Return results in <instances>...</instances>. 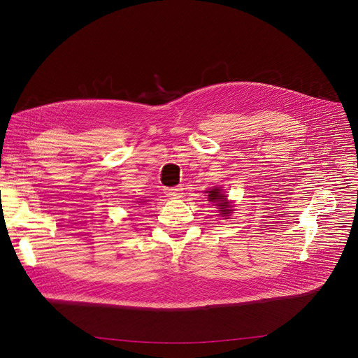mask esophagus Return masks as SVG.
Wrapping results in <instances>:
<instances>
[{"label": "esophagus", "mask_w": 358, "mask_h": 358, "mask_svg": "<svg viewBox=\"0 0 358 358\" xmlns=\"http://www.w3.org/2000/svg\"><path fill=\"white\" fill-rule=\"evenodd\" d=\"M184 189L181 185H177V187H168V189L164 190V193L168 196V197H174V199H178L181 197L184 193Z\"/></svg>", "instance_id": "1"}]
</instances>
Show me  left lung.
<instances>
[{
	"label": "left lung",
	"mask_w": 358,
	"mask_h": 358,
	"mask_svg": "<svg viewBox=\"0 0 358 358\" xmlns=\"http://www.w3.org/2000/svg\"><path fill=\"white\" fill-rule=\"evenodd\" d=\"M206 193H209L208 200L212 201L213 206H216V208H217V213H219L222 217L228 219L229 213H232V210H234V209H232V208H234L232 201H228V199H227L228 196L223 194L222 190L219 189V187H215V189H212L210 192H206Z\"/></svg>",
	"instance_id": "left-lung-1"
}]
</instances>
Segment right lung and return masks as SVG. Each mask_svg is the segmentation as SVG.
Segmentation results:
<instances>
[{"label": "right lung", "mask_w": 358, "mask_h": 358, "mask_svg": "<svg viewBox=\"0 0 358 358\" xmlns=\"http://www.w3.org/2000/svg\"><path fill=\"white\" fill-rule=\"evenodd\" d=\"M139 203H141V201H139Z\"/></svg>", "instance_id": "add662e5"}]
</instances>
